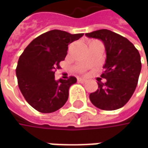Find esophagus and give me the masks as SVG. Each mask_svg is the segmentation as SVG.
I'll return each instance as SVG.
<instances>
[{
    "label": "esophagus",
    "mask_w": 148,
    "mask_h": 148,
    "mask_svg": "<svg viewBox=\"0 0 148 148\" xmlns=\"http://www.w3.org/2000/svg\"><path fill=\"white\" fill-rule=\"evenodd\" d=\"M77 82L80 83H85L86 81L85 80V79H82V78H80V77H78L77 78Z\"/></svg>",
    "instance_id": "obj_1"
}]
</instances>
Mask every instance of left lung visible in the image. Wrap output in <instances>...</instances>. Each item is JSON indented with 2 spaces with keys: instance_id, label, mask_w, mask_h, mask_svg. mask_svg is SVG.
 Masks as SVG:
<instances>
[{
  "instance_id": "left-lung-1",
  "label": "left lung",
  "mask_w": 148,
  "mask_h": 148,
  "mask_svg": "<svg viewBox=\"0 0 148 148\" xmlns=\"http://www.w3.org/2000/svg\"><path fill=\"white\" fill-rule=\"evenodd\" d=\"M88 38L100 39L105 45L106 60L98 89L90 94L91 103L103 110H115L123 107L132 97L137 87L142 68L138 49L128 38L108 29L86 34Z\"/></svg>"
}]
</instances>
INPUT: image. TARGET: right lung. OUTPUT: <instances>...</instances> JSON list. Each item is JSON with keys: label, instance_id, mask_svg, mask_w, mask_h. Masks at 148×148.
<instances>
[{"label": "right lung", "instance_id": "right-lung-1", "mask_svg": "<svg viewBox=\"0 0 148 148\" xmlns=\"http://www.w3.org/2000/svg\"><path fill=\"white\" fill-rule=\"evenodd\" d=\"M82 36L50 30L34 38L20 55L16 67L18 86L26 101L36 110L53 113L65 105L69 88L77 78L56 81L54 73L65 59L68 44Z\"/></svg>", "mask_w": 148, "mask_h": 148}]
</instances>
